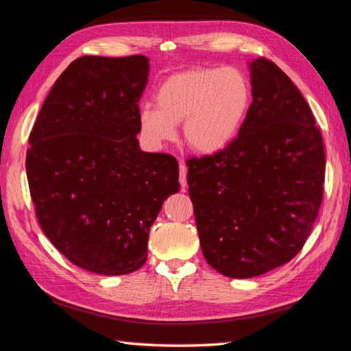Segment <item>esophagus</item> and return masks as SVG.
I'll use <instances>...</instances> for the list:
<instances>
[{
    "mask_svg": "<svg viewBox=\"0 0 351 351\" xmlns=\"http://www.w3.org/2000/svg\"><path fill=\"white\" fill-rule=\"evenodd\" d=\"M180 184H181V189L186 190V187H187V165L184 162L180 164Z\"/></svg>",
    "mask_w": 351,
    "mask_h": 351,
    "instance_id": "1",
    "label": "esophagus"
}]
</instances>
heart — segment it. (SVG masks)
Listing matches in <instances>:
<instances>
[{
    "instance_id": "obj_1",
    "label": "heart",
    "mask_w": 351,
    "mask_h": 351,
    "mask_svg": "<svg viewBox=\"0 0 351 351\" xmlns=\"http://www.w3.org/2000/svg\"><path fill=\"white\" fill-rule=\"evenodd\" d=\"M156 109L141 107L138 133L149 150L173 141L181 124L182 139L202 156L224 152L237 138L250 104V86L239 70L196 67L165 78L155 93Z\"/></svg>"
}]
</instances>
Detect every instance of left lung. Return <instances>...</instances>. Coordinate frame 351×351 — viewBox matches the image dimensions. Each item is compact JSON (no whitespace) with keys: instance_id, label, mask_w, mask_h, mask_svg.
Returning a JSON list of instances; mask_svg holds the SVG:
<instances>
[{"instance_id":"1","label":"left lung","mask_w":351,"mask_h":351,"mask_svg":"<svg viewBox=\"0 0 351 351\" xmlns=\"http://www.w3.org/2000/svg\"><path fill=\"white\" fill-rule=\"evenodd\" d=\"M253 103L238 138L187 161L201 248L221 275L245 279L289 263L319 212L326 152L313 113L275 62H248Z\"/></svg>"}]
</instances>
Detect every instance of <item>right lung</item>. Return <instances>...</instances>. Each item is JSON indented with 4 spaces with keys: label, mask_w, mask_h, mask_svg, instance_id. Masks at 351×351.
I'll return each mask as SVG.
<instances>
[{
    "label": "right lung",
    "mask_w": 351,
    "mask_h": 351,
    "mask_svg": "<svg viewBox=\"0 0 351 351\" xmlns=\"http://www.w3.org/2000/svg\"><path fill=\"white\" fill-rule=\"evenodd\" d=\"M144 55L81 56L56 80L30 132L25 171L43 232L97 275H127L147 259L150 227L180 190L173 156L138 143Z\"/></svg>",
    "instance_id": "obj_1"
}]
</instances>
